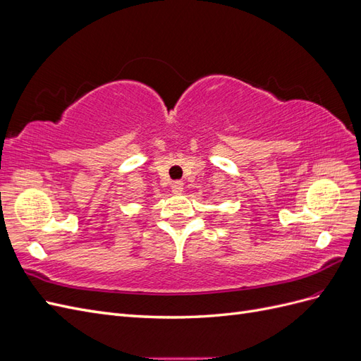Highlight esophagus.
I'll use <instances>...</instances> for the list:
<instances>
[{
	"label": "esophagus",
	"mask_w": 361,
	"mask_h": 361,
	"mask_svg": "<svg viewBox=\"0 0 361 361\" xmlns=\"http://www.w3.org/2000/svg\"><path fill=\"white\" fill-rule=\"evenodd\" d=\"M171 191H173L174 194H180V192L183 191V182H180V180L173 182V183H171Z\"/></svg>",
	"instance_id": "obj_1"
}]
</instances>
